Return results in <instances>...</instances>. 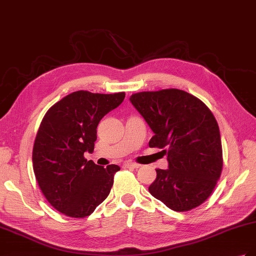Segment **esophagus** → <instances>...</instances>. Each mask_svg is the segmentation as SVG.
<instances>
[{"mask_svg":"<svg viewBox=\"0 0 256 256\" xmlns=\"http://www.w3.org/2000/svg\"><path fill=\"white\" fill-rule=\"evenodd\" d=\"M138 166H140V164H134V162H125V164H122L124 168H138Z\"/></svg>","mask_w":256,"mask_h":256,"instance_id":"34e87169","label":"esophagus"}]
</instances>
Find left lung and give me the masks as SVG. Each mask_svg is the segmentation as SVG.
<instances>
[{
    "instance_id": "left-lung-1",
    "label": "left lung",
    "mask_w": 256,
    "mask_h": 256,
    "mask_svg": "<svg viewBox=\"0 0 256 256\" xmlns=\"http://www.w3.org/2000/svg\"><path fill=\"white\" fill-rule=\"evenodd\" d=\"M130 102L152 130L150 147L168 154V168L156 170L150 194L175 212L203 204L223 166L220 130L212 111L177 88L136 92Z\"/></svg>"
}]
</instances>
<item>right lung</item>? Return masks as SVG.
<instances>
[{
    "mask_svg": "<svg viewBox=\"0 0 256 256\" xmlns=\"http://www.w3.org/2000/svg\"><path fill=\"white\" fill-rule=\"evenodd\" d=\"M124 98V92H74L44 116L33 147V168L44 198L63 214L84 218L109 196L120 168L97 166L84 152H94L99 122Z\"/></svg>",
    "mask_w": 256,
    "mask_h": 256,
    "instance_id": "obj_1",
    "label": "right lung"
}]
</instances>
